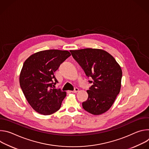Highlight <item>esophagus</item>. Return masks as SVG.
I'll list each match as a JSON object with an SVG mask.
<instances>
[{
	"instance_id": "1",
	"label": "esophagus",
	"mask_w": 149,
	"mask_h": 149,
	"mask_svg": "<svg viewBox=\"0 0 149 149\" xmlns=\"http://www.w3.org/2000/svg\"><path fill=\"white\" fill-rule=\"evenodd\" d=\"M78 91H79V89H78V88H75L74 91H71V92H72V93H77V92H78Z\"/></svg>"
}]
</instances>
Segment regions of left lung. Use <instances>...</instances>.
I'll return each mask as SVG.
<instances>
[{
	"label": "left lung",
	"mask_w": 149,
	"mask_h": 149,
	"mask_svg": "<svg viewBox=\"0 0 149 149\" xmlns=\"http://www.w3.org/2000/svg\"><path fill=\"white\" fill-rule=\"evenodd\" d=\"M86 75L93 81L87 91L88 97L82 102L87 112L100 115L108 111L121 88L122 70L114 57L102 49L86 48L70 51Z\"/></svg>",
	"instance_id": "left-lung-1"
}]
</instances>
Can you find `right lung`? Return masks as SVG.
Listing matches in <instances>:
<instances>
[{
	"label": "right lung",
	"instance_id": "right-lung-1",
	"mask_svg": "<svg viewBox=\"0 0 149 149\" xmlns=\"http://www.w3.org/2000/svg\"><path fill=\"white\" fill-rule=\"evenodd\" d=\"M71 56L68 51L49 49L31 55L24 62L19 83L32 109L43 115L52 114L60 109L66 92L55 88L58 82L54 72Z\"/></svg>",
	"mask_w": 149,
	"mask_h": 149
}]
</instances>
